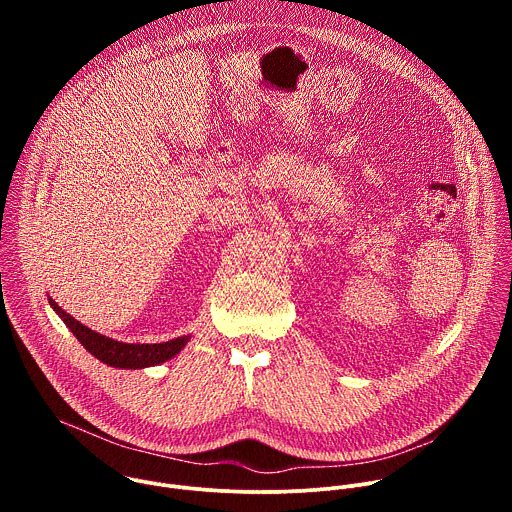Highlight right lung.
<instances>
[{"label":"right lung","instance_id":"obj_1","mask_svg":"<svg viewBox=\"0 0 512 512\" xmlns=\"http://www.w3.org/2000/svg\"><path fill=\"white\" fill-rule=\"evenodd\" d=\"M48 304L52 310L60 316V320L66 324V328L77 336V340L101 362L109 364V367L115 369H145V367H156V364H162L176 356L190 340V336H180L168 342L160 344H127L113 340L109 336H103L89 326L81 324L79 320L66 314L52 298H48Z\"/></svg>","mask_w":512,"mask_h":512}]
</instances>
